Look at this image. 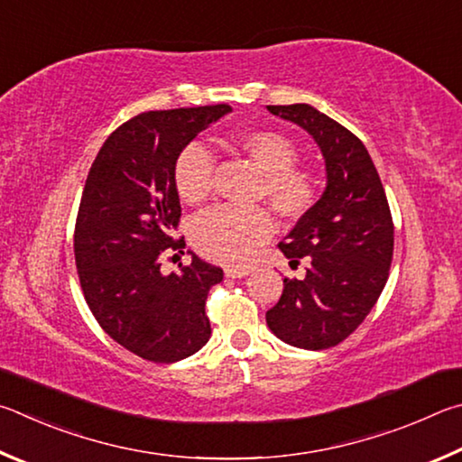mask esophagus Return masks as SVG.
<instances>
[{
	"mask_svg": "<svg viewBox=\"0 0 462 462\" xmlns=\"http://www.w3.org/2000/svg\"><path fill=\"white\" fill-rule=\"evenodd\" d=\"M249 273H252V268H249V265H226L225 268L226 278H245Z\"/></svg>",
	"mask_w": 462,
	"mask_h": 462,
	"instance_id": "obj_1",
	"label": "esophagus"
}]
</instances>
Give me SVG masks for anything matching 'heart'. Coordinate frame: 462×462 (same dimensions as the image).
<instances>
[{
	"label": "heart",
	"mask_w": 462,
	"mask_h": 462,
	"mask_svg": "<svg viewBox=\"0 0 462 462\" xmlns=\"http://www.w3.org/2000/svg\"><path fill=\"white\" fill-rule=\"evenodd\" d=\"M233 148L244 153L260 170L255 197L284 218L309 213L319 199L314 172L296 166L298 148L276 129H254L233 140ZM215 160L200 143H189L174 162V189L184 202L199 205L213 184ZM273 223L262 207H215L199 215L190 226L194 249L208 260L236 263L252 255L254 249L272 236Z\"/></svg>",
	"instance_id": "heart-1"
}]
</instances>
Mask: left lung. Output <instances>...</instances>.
I'll return each mask as SVG.
<instances>
[{
  "mask_svg": "<svg viewBox=\"0 0 462 462\" xmlns=\"http://www.w3.org/2000/svg\"><path fill=\"white\" fill-rule=\"evenodd\" d=\"M268 111L312 135L325 158L327 189L280 244L290 263L304 257L309 268L302 280H284L265 322L298 349H328L365 320L390 276V205L374 160L349 129L306 103Z\"/></svg>",
  "mask_w": 462,
  "mask_h": 462,
  "instance_id": "obj_1",
  "label": "left lung"
}]
</instances>
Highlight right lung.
Instances as JSON below:
<instances>
[{"label":"right lung","mask_w":462,"mask_h":462,"mask_svg":"<svg viewBox=\"0 0 462 462\" xmlns=\"http://www.w3.org/2000/svg\"><path fill=\"white\" fill-rule=\"evenodd\" d=\"M229 105L148 111L119 125L88 170L75 226L85 300L113 341L153 363L190 357L210 338L208 290L223 270L192 255L180 273L160 272L164 252L184 247L174 162Z\"/></svg>","instance_id":"right-lung-1"}]
</instances>
